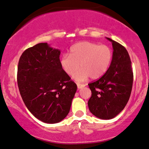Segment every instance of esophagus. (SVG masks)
Returning a JSON list of instances; mask_svg holds the SVG:
<instances>
[{
    "label": "esophagus",
    "mask_w": 149,
    "mask_h": 149,
    "mask_svg": "<svg viewBox=\"0 0 149 149\" xmlns=\"http://www.w3.org/2000/svg\"><path fill=\"white\" fill-rule=\"evenodd\" d=\"M77 86H78V89H80V88H82V87H84V86H85V84H77Z\"/></svg>",
    "instance_id": "1"
}]
</instances>
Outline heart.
Instances as JSON below:
<instances>
[{
	"label": "heart",
	"instance_id": "heart-1",
	"mask_svg": "<svg viewBox=\"0 0 149 149\" xmlns=\"http://www.w3.org/2000/svg\"><path fill=\"white\" fill-rule=\"evenodd\" d=\"M113 60V51L109 46L97 43L80 42L71 47L70 55L61 56L60 65L69 76H73L77 82H82L91 77L93 80L100 78L110 67Z\"/></svg>",
	"mask_w": 149,
	"mask_h": 149
}]
</instances>
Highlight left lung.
<instances>
[{"mask_svg":"<svg viewBox=\"0 0 149 149\" xmlns=\"http://www.w3.org/2000/svg\"><path fill=\"white\" fill-rule=\"evenodd\" d=\"M112 42L113 60L106 73L88 84L91 97L88 101L89 111L95 117L110 120L123 110L131 95L133 73L129 53L120 43Z\"/></svg>","mask_w":149,"mask_h":149,"instance_id":"1","label":"left lung"}]
</instances>
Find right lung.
I'll list each match as a JSON object with an SVG mask.
<instances>
[{"label":"right lung","mask_w":149,"mask_h":149,"mask_svg":"<svg viewBox=\"0 0 149 149\" xmlns=\"http://www.w3.org/2000/svg\"><path fill=\"white\" fill-rule=\"evenodd\" d=\"M61 51L47 42L28 48L20 56L17 82L28 110L45 123L54 124L70 111L77 85L62 69Z\"/></svg>","instance_id":"obj_1"}]
</instances>
